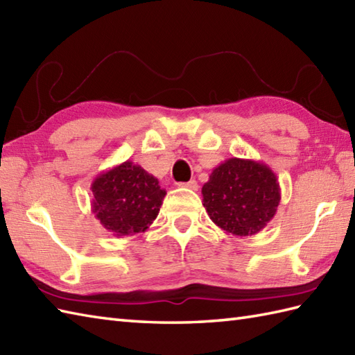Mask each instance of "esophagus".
<instances>
[{"instance_id": "obj_1", "label": "esophagus", "mask_w": 355, "mask_h": 355, "mask_svg": "<svg viewBox=\"0 0 355 355\" xmlns=\"http://www.w3.org/2000/svg\"><path fill=\"white\" fill-rule=\"evenodd\" d=\"M182 186H183V187H187V189H189V191H198V183L195 182V180H191V182L183 183Z\"/></svg>"}]
</instances>
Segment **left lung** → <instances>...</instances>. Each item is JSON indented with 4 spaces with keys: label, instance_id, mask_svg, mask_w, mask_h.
I'll return each instance as SVG.
<instances>
[{
    "label": "left lung",
    "instance_id": "1",
    "mask_svg": "<svg viewBox=\"0 0 355 355\" xmlns=\"http://www.w3.org/2000/svg\"><path fill=\"white\" fill-rule=\"evenodd\" d=\"M201 193L210 220L235 236L261 232L281 202V187L270 166L236 157L216 166Z\"/></svg>",
    "mask_w": 355,
    "mask_h": 355
}]
</instances>
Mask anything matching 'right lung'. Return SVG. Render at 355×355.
Listing matches in <instances>:
<instances>
[{
	"label": "right lung",
	"instance_id": "add662e5",
	"mask_svg": "<svg viewBox=\"0 0 355 355\" xmlns=\"http://www.w3.org/2000/svg\"><path fill=\"white\" fill-rule=\"evenodd\" d=\"M92 191L94 216L117 238L148 230L166 195L154 175L130 160L99 173Z\"/></svg>",
	"mask_w": 355,
	"mask_h": 355
}]
</instances>
